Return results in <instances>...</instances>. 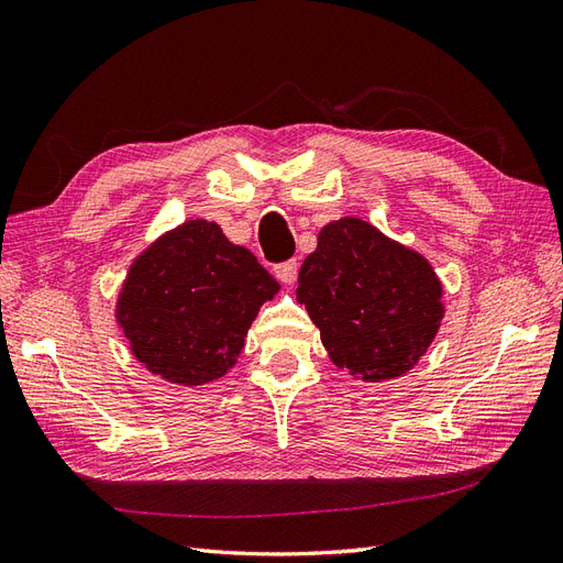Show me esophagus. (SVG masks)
<instances>
[{"mask_svg":"<svg viewBox=\"0 0 563 563\" xmlns=\"http://www.w3.org/2000/svg\"><path fill=\"white\" fill-rule=\"evenodd\" d=\"M277 279L282 284H286V286L296 284V279H298V263L296 261H286V263L277 265Z\"/></svg>","mask_w":563,"mask_h":563,"instance_id":"1","label":"esophagus"}]
</instances>
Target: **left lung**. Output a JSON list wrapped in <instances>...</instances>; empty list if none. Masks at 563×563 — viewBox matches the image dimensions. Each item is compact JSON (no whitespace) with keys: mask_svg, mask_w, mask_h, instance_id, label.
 Instances as JSON below:
<instances>
[{"mask_svg":"<svg viewBox=\"0 0 563 563\" xmlns=\"http://www.w3.org/2000/svg\"><path fill=\"white\" fill-rule=\"evenodd\" d=\"M441 296L422 253L354 216L321 228L296 288L331 362L366 383L399 378L420 362L446 312Z\"/></svg>","mask_w":563,"mask_h":563,"instance_id":"1","label":"left lung"}]
</instances>
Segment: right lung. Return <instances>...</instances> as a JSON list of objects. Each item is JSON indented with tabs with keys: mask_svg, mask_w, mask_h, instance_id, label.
Returning <instances> with one entry per match:
<instances>
[{
	"mask_svg": "<svg viewBox=\"0 0 563 563\" xmlns=\"http://www.w3.org/2000/svg\"><path fill=\"white\" fill-rule=\"evenodd\" d=\"M279 284L255 255L203 218L164 232L129 267L114 317L131 354L162 380L223 378Z\"/></svg>",
	"mask_w": 563,
	"mask_h": 563,
	"instance_id": "obj_1",
	"label": "right lung"
}]
</instances>
